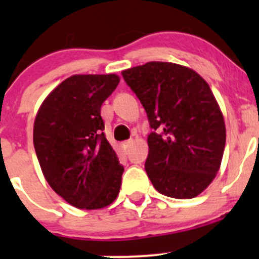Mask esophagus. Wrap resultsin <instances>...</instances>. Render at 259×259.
I'll use <instances>...</instances> for the list:
<instances>
[{"label": "esophagus", "mask_w": 259, "mask_h": 259, "mask_svg": "<svg viewBox=\"0 0 259 259\" xmlns=\"http://www.w3.org/2000/svg\"><path fill=\"white\" fill-rule=\"evenodd\" d=\"M133 144V140L130 139V140H126V142H124L121 144V148H122V153L124 154H127L129 153V148H130V145Z\"/></svg>", "instance_id": "34e87169"}]
</instances>
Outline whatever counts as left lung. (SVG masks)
<instances>
[{
	"label": "left lung",
	"mask_w": 259,
	"mask_h": 259,
	"mask_svg": "<svg viewBox=\"0 0 259 259\" xmlns=\"http://www.w3.org/2000/svg\"><path fill=\"white\" fill-rule=\"evenodd\" d=\"M144 106L148 135L145 171L160 194L197 197L218 173L226 125L209 85L192 69L151 61L121 72Z\"/></svg>",
	"instance_id": "1"
}]
</instances>
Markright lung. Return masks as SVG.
<instances>
[{
  "label": "right lung",
  "instance_id": "right-lung-1",
  "mask_svg": "<svg viewBox=\"0 0 259 259\" xmlns=\"http://www.w3.org/2000/svg\"><path fill=\"white\" fill-rule=\"evenodd\" d=\"M117 83L114 74L74 75L52 90L36 115L33 145L44 176L80 209L104 208L119 194L124 166L100 115Z\"/></svg>",
  "mask_w": 259,
  "mask_h": 259
}]
</instances>
